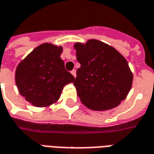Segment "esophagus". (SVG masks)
I'll list each match as a JSON object with an SVG mask.
<instances>
[{"mask_svg":"<svg viewBox=\"0 0 154 154\" xmlns=\"http://www.w3.org/2000/svg\"><path fill=\"white\" fill-rule=\"evenodd\" d=\"M71 73L72 74V76L74 77H76V70H72V72H71Z\"/></svg>","mask_w":154,"mask_h":154,"instance_id":"34e87169","label":"esophagus"}]
</instances>
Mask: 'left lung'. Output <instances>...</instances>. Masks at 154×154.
<instances>
[{"label":"left lung","instance_id":"1","mask_svg":"<svg viewBox=\"0 0 154 154\" xmlns=\"http://www.w3.org/2000/svg\"><path fill=\"white\" fill-rule=\"evenodd\" d=\"M77 62L74 86L88 108L105 111L118 107L132 88L133 73L124 57L97 40L74 44Z\"/></svg>","mask_w":154,"mask_h":154}]
</instances>
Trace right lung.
Here are the masks:
<instances>
[{
    "mask_svg": "<svg viewBox=\"0 0 154 154\" xmlns=\"http://www.w3.org/2000/svg\"><path fill=\"white\" fill-rule=\"evenodd\" d=\"M62 52V47L43 43L18 64L16 84L20 94L33 106L53 104L60 98L64 86L74 82L60 57Z\"/></svg>",
    "mask_w": 154,
    "mask_h": 154,
    "instance_id": "1",
    "label": "right lung"
}]
</instances>
